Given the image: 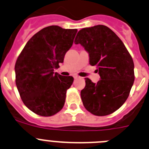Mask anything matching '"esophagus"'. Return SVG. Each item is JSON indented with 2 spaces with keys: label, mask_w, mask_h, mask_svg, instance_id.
<instances>
[{
  "label": "esophagus",
  "mask_w": 149,
  "mask_h": 149,
  "mask_svg": "<svg viewBox=\"0 0 149 149\" xmlns=\"http://www.w3.org/2000/svg\"><path fill=\"white\" fill-rule=\"evenodd\" d=\"M79 76H74L75 79H79Z\"/></svg>",
  "instance_id": "34e87169"
}]
</instances>
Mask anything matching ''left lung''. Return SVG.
<instances>
[{
    "label": "left lung",
    "mask_w": 149,
    "mask_h": 149,
    "mask_svg": "<svg viewBox=\"0 0 149 149\" xmlns=\"http://www.w3.org/2000/svg\"><path fill=\"white\" fill-rule=\"evenodd\" d=\"M74 42L88 52L90 65H96L101 77L96 84L85 79L81 91L84 107L97 116L113 113L124 104L134 84L131 55L116 34L104 25L81 29Z\"/></svg>",
    "instance_id": "8db88e82"
}]
</instances>
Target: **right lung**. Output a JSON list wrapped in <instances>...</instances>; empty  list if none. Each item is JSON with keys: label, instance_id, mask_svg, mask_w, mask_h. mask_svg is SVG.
<instances>
[{"label": "right lung", "instance_id": "add662e5", "mask_svg": "<svg viewBox=\"0 0 149 149\" xmlns=\"http://www.w3.org/2000/svg\"><path fill=\"white\" fill-rule=\"evenodd\" d=\"M77 29L45 27L23 48L15 66V82L23 104L37 115L52 116L64 107L72 76L54 73L71 48Z\"/></svg>", "mask_w": 149, "mask_h": 149}]
</instances>
